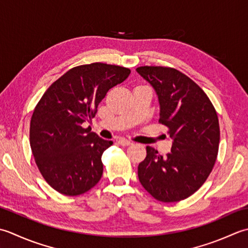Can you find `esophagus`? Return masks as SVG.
Instances as JSON below:
<instances>
[{
	"instance_id": "obj_1",
	"label": "esophagus",
	"mask_w": 248,
	"mask_h": 248,
	"mask_svg": "<svg viewBox=\"0 0 248 248\" xmlns=\"http://www.w3.org/2000/svg\"><path fill=\"white\" fill-rule=\"evenodd\" d=\"M119 143L121 145H123V146H127V145L133 144V142H131V141H129V140H127V139H120Z\"/></svg>"
}]
</instances>
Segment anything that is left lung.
<instances>
[{"instance_id":"8db88e82","label":"left lung","mask_w":248,"mask_h":248,"mask_svg":"<svg viewBox=\"0 0 248 248\" xmlns=\"http://www.w3.org/2000/svg\"><path fill=\"white\" fill-rule=\"evenodd\" d=\"M137 72L155 89L158 122L173 139L165 157L146 146V157L138 166L139 181L156 200H184L201 187L215 165L220 136L216 110L204 91L178 69L140 66Z\"/></svg>"}]
</instances>
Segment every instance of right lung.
I'll return each instance as SVG.
<instances>
[{"instance_id": "add662e5", "label": "right lung", "mask_w": 248, "mask_h": 248, "mask_svg": "<svg viewBox=\"0 0 248 248\" xmlns=\"http://www.w3.org/2000/svg\"><path fill=\"white\" fill-rule=\"evenodd\" d=\"M130 69L105 63L76 66L50 85L35 107L30 144L45 181L65 196L87 193L103 175L102 155L112 141L82 127L108 91Z\"/></svg>"}]
</instances>
